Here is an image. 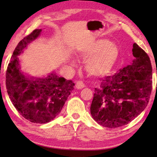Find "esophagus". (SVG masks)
<instances>
[{
  "label": "esophagus",
  "instance_id": "34e87169",
  "mask_svg": "<svg viewBox=\"0 0 157 157\" xmlns=\"http://www.w3.org/2000/svg\"><path fill=\"white\" fill-rule=\"evenodd\" d=\"M84 86H84V84L83 83V82L80 81V80L77 81V82H76V86H75L76 89H81L84 88Z\"/></svg>",
  "mask_w": 157,
  "mask_h": 157
}]
</instances>
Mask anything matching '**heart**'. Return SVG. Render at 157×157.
<instances>
[{"label": "heart", "instance_id": "obj_1", "mask_svg": "<svg viewBox=\"0 0 157 157\" xmlns=\"http://www.w3.org/2000/svg\"><path fill=\"white\" fill-rule=\"evenodd\" d=\"M82 59L86 61L85 68L89 75H106L112 70L118 59L119 48L113 42L100 39L79 50ZM75 64V61H72Z\"/></svg>", "mask_w": 157, "mask_h": 157}]
</instances>
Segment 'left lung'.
Returning <instances> with one entry per match:
<instances>
[{"label":"left lung","instance_id":"obj_1","mask_svg":"<svg viewBox=\"0 0 157 157\" xmlns=\"http://www.w3.org/2000/svg\"><path fill=\"white\" fill-rule=\"evenodd\" d=\"M132 52L134 59L130 65L105 77L95 89L90 110L94 121L103 127L127 124L148 104L152 87L150 59L136 43Z\"/></svg>","mask_w":157,"mask_h":157}]
</instances>
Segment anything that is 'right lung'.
<instances>
[{
    "label": "right lung",
    "mask_w": 157,
    "mask_h": 157,
    "mask_svg": "<svg viewBox=\"0 0 157 157\" xmlns=\"http://www.w3.org/2000/svg\"><path fill=\"white\" fill-rule=\"evenodd\" d=\"M36 29L18 44L6 72V88L13 105L21 116L34 123L44 124L55 118L74 89L75 84L53 71L43 77L30 76L21 70L18 56L41 35Z\"/></svg>",
    "instance_id": "right-lung-1"
}]
</instances>
